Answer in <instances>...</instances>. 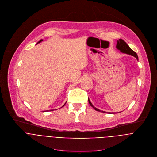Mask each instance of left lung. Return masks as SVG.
I'll return each instance as SVG.
<instances>
[{
    "label": "left lung",
    "instance_id": "8db88e82",
    "mask_svg": "<svg viewBox=\"0 0 157 157\" xmlns=\"http://www.w3.org/2000/svg\"><path fill=\"white\" fill-rule=\"evenodd\" d=\"M116 48H117L118 50H120L121 53H126V54L130 55H132V56H134V57L137 59V60L138 61V56H137L136 53L134 52L132 50H131V49L130 48V47L127 45V44H126L123 40L120 39L118 40H117V45H116ZM88 102H89V104H90V105H91L94 110H97V111H99V112H103V113H107V112H104V111H103V110H99V109L96 108L94 106H93V105L92 104V103L90 102L89 98H88ZM108 113H114V112H112V113H111V112H108Z\"/></svg>",
    "mask_w": 157,
    "mask_h": 157
}]
</instances>
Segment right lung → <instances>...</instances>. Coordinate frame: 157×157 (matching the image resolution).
Listing matches in <instances>:
<instances>
[{
	"mask_svg": "<svg viewBox=\"0 0 157 157\" xmlns=\"http://www.w3.org/2000/svg\"><path fill=\"white\" fill-rule=\"evenodd\" d=\"M42 41H43V40H42V39H41V40H40V41H39V42H38V43H37V44H39V43H40V42H42ZM66 103H65V104H64V105H63V106H62V107H64V105H65V104H66ZM53 110H48V111H53Z\"/></svg>",
	"mask_w": 157,
	"mask_h": 157,
	"instance_id": "add662e5",
	"label": "right lung"
}]
</instances>
